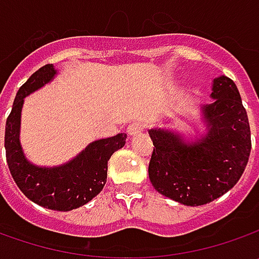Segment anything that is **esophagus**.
<instances>
[{"instance_id":"esophagus-1","label":"esophagus","mask_w":259,"mask_h":259,"mask_svg":"<svg viewBox=\"0 0 259 259\" xmlns=\"http://www.w3.org/2000/svg\"><path fill=\"white\" fill-rule=\"evenodd\" d=\"M144 130V125L141 124V122H134V124L128 125V130H126V133L130 137H134V135L140 134L141 131Z\"/></svg>"}]
</instances>
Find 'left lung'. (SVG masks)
Returning a JSON list of instances; mask_svg holds the SVG:
<instances>
[{
  "instance_id": "left-lung-1",
  "label": "left lung",
  "mask_w": 259,
  "mask_h": 259,
  "mask_svg": "<svg viewBox=\"0 0 259 259\" xmlns=\"http://www.w3.org/2000/svg\"><path fill=\"white\" fill-rule=\"evenodd\" d=\"M212 104L202 106L207 133L186 143L168 130L148 134L154 150L148 164L154 189L186 206H200L231 190L244 173L251 153V130L241 95L232 79L213 80Z\"/></svg>"
}]
</instances>
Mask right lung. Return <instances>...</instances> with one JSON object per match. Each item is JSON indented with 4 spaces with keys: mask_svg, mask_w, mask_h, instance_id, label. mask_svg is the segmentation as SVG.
Listing matches in <instances>:
<instances>
[{
    "mask_svg": "<svg viewBox=\"0 0 259 259\" xmlns=\"http://www.w3.org/2000/svg\"><path fill=\"white\" fill-rule=\"evenodd\" d=\"M56 73L53 65L43 66L18 89L5 124V155L14 182L31 202L46 209L67 212L83 206L101 193L106 183L108 160L124 147L126 134L94 141L63 165L31 164L24 157L20 144L21 108L25 96L49 83Z\"/></svg>",
    "mask_w": 259,
    "mask_h": 259,
    "instance_id": "add662e5",
    "label": "right lung"
}]
</instances>
